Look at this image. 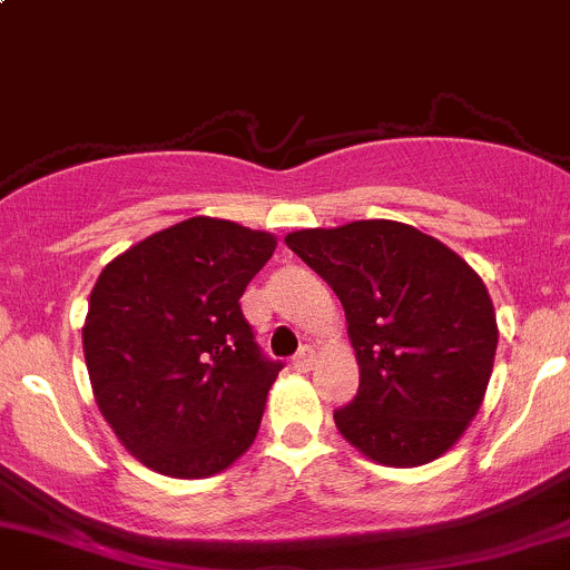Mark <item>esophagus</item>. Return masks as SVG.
Segmentation results:
<instances>
[{"instance_id":"34e87169","label":"esophagus","mask_w":570,"mask_h":570,"mask_svg":"<svg viewBox=\"0 0 570 570\" xmlns=\"http://www.w3.org/2000/svg\"><path fill=\"white\" fill-rule=\"evenodd\" d=\"M313 361H316V350L305 344V346H302V350L294 355V370L311 372V370H313Z\"/></svg>"}]
</instances>
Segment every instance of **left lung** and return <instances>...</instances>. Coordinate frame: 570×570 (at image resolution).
<instances>
[{"label": "left lung", "instance_id": "left-lung-1", "mask_svg": "<svg viewBox=\"0 0 570 570\" xmlns=\"http://www.w3.org/2000/svg\"><path fill=\"white\" fill-rule=\"evenodd\" d=\"M341 299L361 370L341 436L372 462L416 468L451 451L479 414L498 324L481 276L397 220H352L285 237Z\"/></svg>", "mask_w": 570, "mask_h": 570}]
</instances>
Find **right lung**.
<instances>
[{"mask_svg":"<svg viewBox=\"0 0 570 570\" xmlns=\"http://www.w3.org/2000/svg\"><path fill=\"white\" fill-rule=\"evenodd\" d=\"M276 237L189 218L102 268L83 324L100 414L126 451L170 479H207L248 451L282 363L240 311Z\"/></svg>","mask_w":570,"mask_h":570,"instance_id":"right-lung-1","label":"right lung"}]
</instances>
